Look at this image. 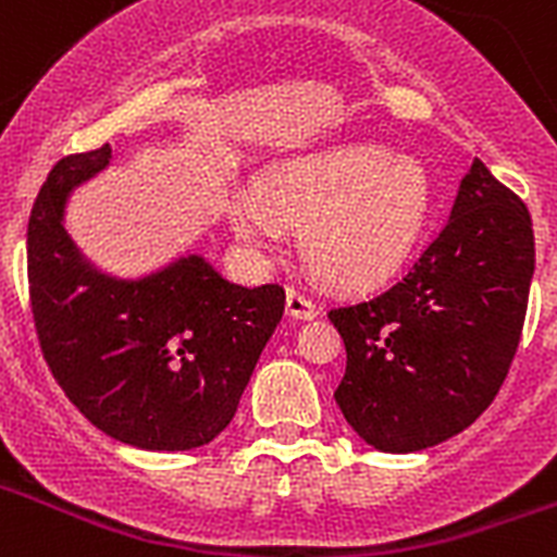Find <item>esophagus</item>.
<instances>
[{"label": "esophagus", "mask_w": 557, "mask_h": 557, "mask_svg": "<svg viewBox=\"0 0 557 557\" xmlns=\"http://www.w3.org/2000/svg\"><path fill=\"white\" fill-rule=\"evenodd\" d=\"M287 314H293V318H298V321H309V318H314V314H318V307L309 301L301 289L287 287Z\"/></svg>", "instance_id": "1"}]
</instances>
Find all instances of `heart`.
Returning <instances> with one entry per match:
<instances>
[{
	"mask_svg": "<svg viewBox=\"0 0 557 557\" xmlns=\"http://www.w3.org/2000/svg\"><path fill=\"white\" fill-rule=\"evenodd\" d=\"M432 206L430 172L416 159L334 145L270 166L259 191H234L228 214L236 236L256 248L278 243L284 223H304L307 262L329 282L362 287L405 262Z\"/></svg>",
	"mask_w": 557,
	"mask_h": 557,
	"instance_id": "obj_1",
	"label": "heart"
}]
</instances>
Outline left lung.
Wrapping results in <instances>:
<instances>
[{
  "label": "left lung",
  "instance_id": "1",
  "mask_svg": "<svg viewBox=\"0 0 557 557\" xmlns=\"http://www.w3.org/2000/svg\"><path fill=\"white\" fill-rule=\"evenodd\" d=\"M533 270L528 206L474 159L410 270L329 309L346 343L334 398L354 432L379 451H421L474 424L516 357Z\"/></svg>",
  "mask_w": 557,
  "mask_h": 557
}]
</instances>
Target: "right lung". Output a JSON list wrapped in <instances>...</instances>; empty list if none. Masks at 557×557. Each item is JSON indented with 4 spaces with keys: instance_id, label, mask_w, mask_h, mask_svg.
I'll return each instance as SVG.
<instances>
[{
    "instance_id": "right-lung-1",
    "label": "right lung",
    "mask_w": 557,
    "mask_h": 557,
    "mask_svg": "<svg viewBox=\"0 0 557 557\" xmlns=\"http://www.w3.org/2000/svg\"><path fill=\"white\" fill-rule=\"evenodd\" d=\"M111 147L63 156L27 225L29 309L49 371L83 416L122 444L184 451L234 418L284 314L282 284L225 282L186 256L139 282L97 273L63 231L66 195Z\"/></svg>"
}]
</instances>
